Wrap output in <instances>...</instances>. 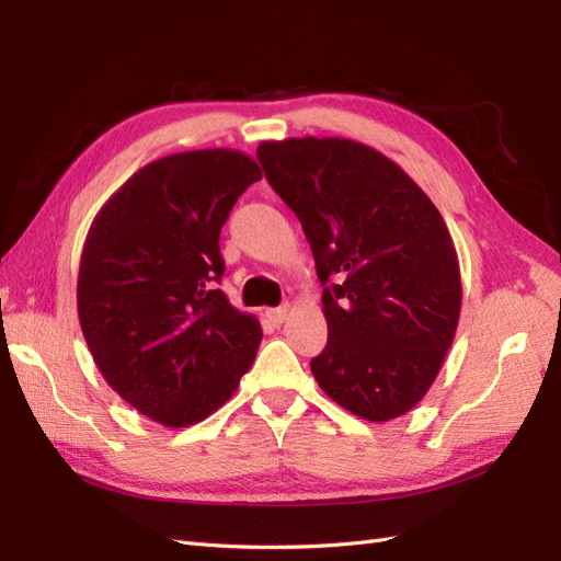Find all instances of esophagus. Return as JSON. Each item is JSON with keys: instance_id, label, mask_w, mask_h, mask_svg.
<instances>
[{"instance_id": "esophagus-1", "label": "esophagus", "mask_w": 561, "mask_h": 561, "mask_svg": "<svg viewBox=\"0 0 561 561\" xmlns=\"http://www.w3.org/2000/svg\"><path fill=\"white\" fill-rule=\"evenodd\" d=\"M289 318V308L287 306H279V308H272V311H267V320L274 325H282L284 320Z\"/></svg>"}]
</instances>
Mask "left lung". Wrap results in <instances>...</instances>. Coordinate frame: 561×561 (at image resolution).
<instances>
[{"label": "left lung", "instance_id": "left-lung-1", "mask_svg": "<svg viewBox=\"0 0 561 561\" xmlns=\"http://www.w3.org/2000/svg\"><path fill=\"white\" fill-rule=\"evenodd\" d=\"M270 185L299 217L323 289L325 396L368 422L410 412L456 337L462 287L448 226L386 153L342 137L262 141Z\"/></svg>", "mask_w": 561, "mask_h": 561}]
</instances>
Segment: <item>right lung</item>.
Wrapping results in <instances>:
<instances>
[{"mask_svg":"<svg viewBox=\"0 0 561 561\" xmlns=\"http://www.w3.org/2000/svg\"><path fill=\"white\" fill-rule=\"evenodd\" d=\"M262 178L238 149L147 163L93 219L79 260L77 311L93 362L127 404L169 428L207 420L255 362L262 328L211 287L219 233Z\"/></svg>","mask_w":561,"mask_h":561,"instance_id":"1","label":"right lung"}]
</instances>
